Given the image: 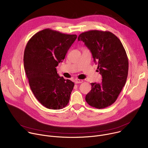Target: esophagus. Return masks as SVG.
Listing matches in <instances>:
<instances>
[{
    "mask_svg": "<svg viewBox=\"0 0 148 148\" xmlns=\"http://www.w3.org/2000/svg\"><path fill=\"white\" fill-rule=\"evenodd\" d=\"M83 82V81L82 79H75V83L76 84H79V83H82Z\"/></svg>",
    "mask_w": 148,
    "mask_h": 148,
    "instance_id": "1",
    "label": "esophagus"
}]
</instances>
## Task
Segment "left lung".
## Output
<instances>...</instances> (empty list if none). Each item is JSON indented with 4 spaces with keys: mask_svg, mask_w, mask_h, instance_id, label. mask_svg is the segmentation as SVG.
<instances>
[{
    "mask_svg": "<svg viewBox=\"0 0 148 148\" xmlns=\"http://www.w3.org/2000/svg\"><path fill=\"white\" fill-rule=\"evenodd\" d=\"M78 40L91 51L102 77L101 83L91 84V90L86 101L91 107L107 108L116 101L126 83L129 66L127 54L120 40L108 31L90 30L80 34Z\"/></svg>",
    "mask_w": 148,
    "mask_h": 148,
    "instance_id": "1",
    "label": "left lung"
}]
</instances>
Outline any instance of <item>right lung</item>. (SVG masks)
I'll use <instances>...</instances> for the list:
<instances>
[{
  "mask_svg": "<svg viewBox=\"0 0 148 148\" xmlns=\"http://www.w3.org/2000/svg\"><path fill=\"white\" fill-rule=\"evenodd\" d=\"M77 37L46 29L33 35L26 45L24 67L30 89L48 109L60 110L69 103L74 83L60 77L56 67Z\"/></svg>",
  "mask_w": 148,
  "mask_h": 148,
  "instance_id": "1",
  "label": "right lung"
}]
</instances>
